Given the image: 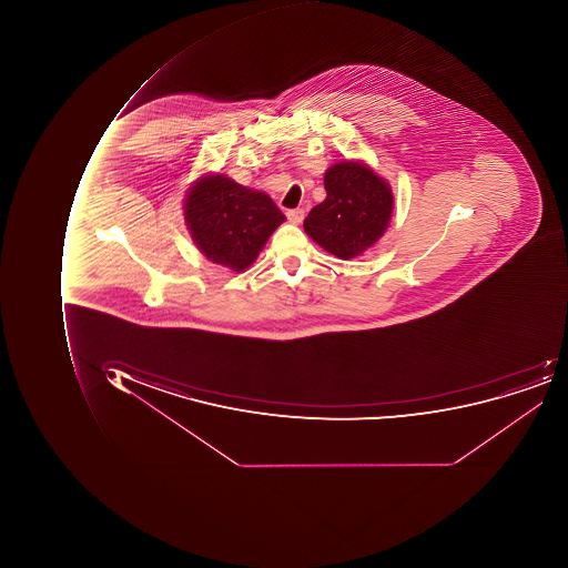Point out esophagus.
Instances as JSON below:
<instances>
[{"mask_svg": "<svg viewBox=\"0 0 568 568\" xmlns=\"http://www.w3.org/2000/svg\"><path fill=\"white\" fill-rule=\"evenodd\" d=\"M304 216L305 212L302 209L288 210V212H286V219L292 223H301L302 220H304Z\"/></svg>", "mask_w": 568, "mask_h": 568, "instance_id": "esophagus-1", "label": "esophagus"}]
</instances>
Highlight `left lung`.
Listing matches in <instances>:
<instances>
[{
	"label": "left lung",
	"instance_id": "1",
	"mask_svg": "<svg viewBox=\"0 0 568 568\" xmlns=\"http://www.w3.org/2000/svg\"><path fill=\"white\" fill-rule=\"evenodd\" d=\"M326 200L308 213L305 232L327 253L352 260L383 237L393 213L389 185L362 163L339 162L324 175Z\"/></svg>",
	"mask_w": 568,
	"mask_h": 568
}]
</instances>
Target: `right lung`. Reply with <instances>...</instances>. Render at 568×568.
<instances>
[{
	"mask_svg": "<svg viewBox=\"0 0 568 568\" xmlns=\"http://www.w3.org/2000/svg\"><path fill=\"white\" fill-rule=\"evenodd\" d=\"M184 215L201 253L229 270L251 266L285 215L267 194L225 175L200 179L185 197Z\"/></svg>",
	"mask_w": 568,
	"mask_h": 568,
	"instance_id": "add662e5",
	"label": "right lung"
}]
</instances>
